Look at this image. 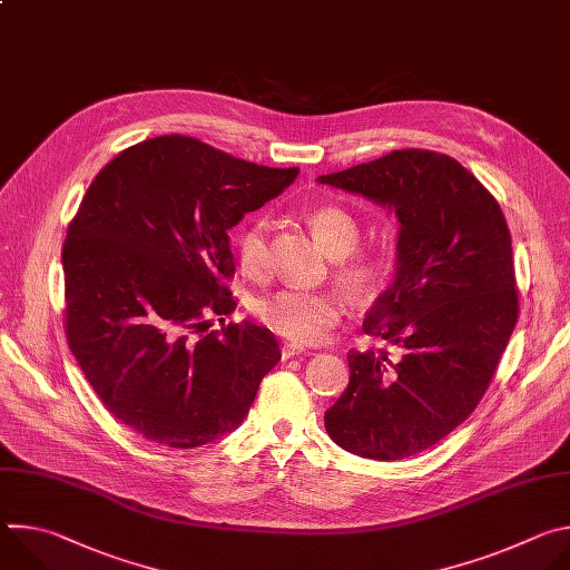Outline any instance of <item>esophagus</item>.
Masks as SVG:
<instances>
[{
  "instance_id": "34e87169",
  "label": "esophagus",
  "mask_w": 570,
  "mask_h": 570,
  "mask_svg": "<svg viewBox=\"0 0 570 570\" xmlns=\"http://www.w3.org/2000/svg\"><path fill=\"white\" fill-rule=\"evenodd\" d=\"M302 352H306V350L299 347V345H295V343H282V358H284V361L291 358V356H297V354H302Z\"/></svg>"
}]
</instances>
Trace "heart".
<instances>
[{
	"label": "heart",
	"mask_w": 570,
	"mask_h": 570,
	"mask_svg": "<svg viewBox=\"0 0 570 570\" xmlns=\"http://www.w3.org/2000/svg\"><path fill=\"white\" fill-rule=\"evenodd\" d=\"M311 229L332 257H338L336 273L343 284L361 295H372L387 273V259L379 250H358L361 227L352 214L341 207H317L308 216ZM268 232L266 216H253L236 232L234 250L240 271L248 277H264L268 271ZM257 317L286 341L313 345L330 336L343 315V302L332 291L279 288L255 304Z\"/></svg>",
	"instance_id": "1"
}]
</instances>
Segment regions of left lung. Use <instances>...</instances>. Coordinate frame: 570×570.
<instances>
[{
	"label": "left lung",
	"instance_id": "left-lung-1",
	"mask_svg": "<svg viewBox=\"0 0 570 570\" xmlns=\"http://www.w3.org/2000/svg\"><path fill=\"white\" fill-rule=\"evenodd\" d=\"M317 183L361 194L401 223L394 282L363 320L394 354L350 350V385L324 429L361 458L415 455L473 413L517 327L508 220L471 171L435 150H392Z\"/></svg>",
	"mask_w": 570,
	"mask_h": 570
}]
</instances>
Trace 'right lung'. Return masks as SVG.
<instances>
[{
  "label": "right lung",
  "instance_id": "obj_1",
  "mask_svg": "<svg viewBox=\"0 0 570 570\" xmlns=\"http://www.w3.org/2000/svg\"><path fill=\"white\" fill-rule=\"evenodd\" d=\"M295 176L161 135L110 159L80 200L62 246L65 334L137 435L194 449L246 420L282 352L266 327L225 324L236 308L227 229Z\"/></svg>",
  "mask_w": 570,
  "mask_h": 570
}]
</instances>
